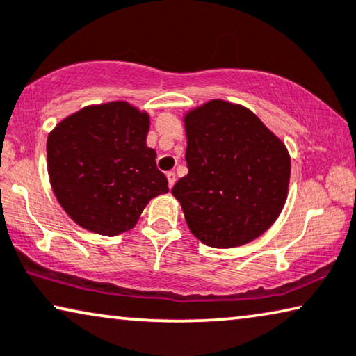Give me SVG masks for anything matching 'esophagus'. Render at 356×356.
<instances>
[{"label": "esophagus", "instance_id": "34e87169", "mask_svg": "<svg viewBox=\"0 0 356 356\" xmlns=\"http://www.w3.org/2000/svg\"><path fill=\"white\" fill-rule=\"evenodd\" d=\"M167 179H168V188H173L175 181H177V175H175V172H167Z\"/></svg>", "mask_w": 356, "mask_h": 356}]
</instances>
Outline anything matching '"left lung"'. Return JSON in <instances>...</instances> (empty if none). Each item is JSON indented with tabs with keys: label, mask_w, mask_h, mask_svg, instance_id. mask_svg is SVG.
<instances>
[{
	"label": "left lung",
	"mask_w": 356,
	"mask_h": 356,
	"mask_svg": "<svg viewBox=\"0 0 356 356\" xmlns=\"http://www.w3.org/2000/svg\"><path fill=\"white\" fill-rule=\"evenodd\" d=\"M188 175L172 194L191 233L216 249L264 234L287 199L291 157L244 106L212 99L184 115Z\"/></svg>",
	"instance_id": "1"
}]
</instances>
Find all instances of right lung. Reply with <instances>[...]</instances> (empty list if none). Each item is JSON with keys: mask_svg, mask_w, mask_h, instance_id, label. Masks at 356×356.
I'll return each mask as SVG.
<instances>
[{"mask_svg": "<svg viewBox=\"0 0 356 356\" xmlns=\"http://www.w3.org/2000/svg\"><path fill=\"white\" fill-rule=\"evenodd\" d=\"M147 131V112L114 101L86 106L49 133L51 186L76 225L102 236L125 233L149 200L168 193Z\"/></svg>", "mask_w": 356, "mask_h": 356, "instance_id": "1", "label": "right lung"}]
</instances>
